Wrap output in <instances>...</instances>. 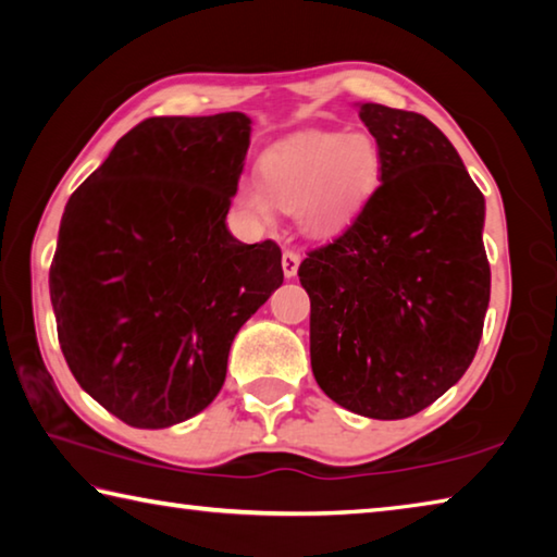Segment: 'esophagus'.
<instances>
[{
	"label": "esophagus",
	"mask_w": 557,
	"mask_h": 557,
	"mask_svg": "<svg viewBox=\"0 0 557 557\" xmlns=\"http://www.w3.org/2000/svg\"><path fill=\"white\" fill-rule=\"evenodd\" d=\"M299 262H301V256L295 250H285V256H282V272H285V277H295L297 270H299Z\"/></svg>",
	"instance_id": "34e87169"
}]
</instances>
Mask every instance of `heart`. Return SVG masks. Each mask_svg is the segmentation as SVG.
<instances>
[{
	"instance_id": "b5f03b06",
	"label": "heart",
	"mask_w": 557,
	"mask_h": 557,
	"mask_svg": "<svg viewBox=\"0 0 557 557\" xmlns=\"http://www.w3.org/2000/svg\"><path fill=\"white\" fill-rule=\"evenodd\" d=\"M260 184H243L238 201L262 223L275 203L297 209L299 225L314 235L344 231L381 182V147L369 132H309L270 147L258 164Z\"/></svg>"
}]
</instances>
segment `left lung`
Masks as SVG:
<instances>
[{
  "label": "left lung",
  "mask_w": 557,
  "mask_h": 557,
  "mask_svg": "<svg viewBox=\"0 0 557 557\" xmlns=\"http://www.w3.org/2000/svg\"><path fill=\"white\" fill-rule=\"evenodd\" d=\"M383 172L356 221L301 260L309 354L329 398L403 420L447 393L476 354L492 295L484 196L418 112L361 102Z\"/></svg>",
  "instance_id": "1"
}]
</instances>
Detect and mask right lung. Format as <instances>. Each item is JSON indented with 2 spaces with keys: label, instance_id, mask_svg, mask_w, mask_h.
<instances>
[{
  "label": "right lung",
  "instance_id": "1",
  "mask_svg": "<svg viewBox=\"0 0 557 557\" xmlns=\"http://www.w3.org/2000/svg\"><path fill=\"white\" fill-rule=\"evenodd\" d=\"M250 125L243 112L149 117L65 203L49 272L61 351L132 428L209 408L235 334L285 277L275 243L225 225Z\"/></svg>",
  "mask_w": 557,
  "mask_h": 557
}]
</instances>
